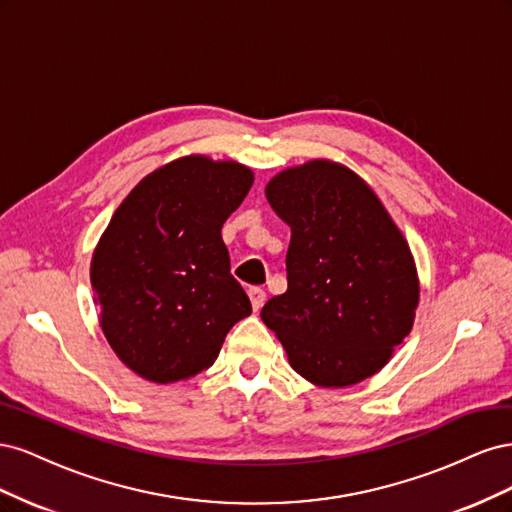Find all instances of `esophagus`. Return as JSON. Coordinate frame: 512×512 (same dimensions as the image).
I'll return each mask as SVG.
<instances>
[{
    "label": "esophagus",
    "instance_id": "1",
    "mask_svg": "<svg viewBox=\"0 0 512 512\" xmlns=\"http://www.w3.org/2000/svg\"><path fill=\"white\" fill-rule=\"evenodd\" d=\"M247 294H250V301H252V307L256 309V312H258V309H260L262 305H265V301H267V292L262 290L260 286H252L250 290H247Z\"/></svg>",
    "mask_w": 512,
    "mask_h": 512
}]
</instances>
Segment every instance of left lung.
<instances>
[{
    "label": "left lung",
    "mask_w": 512,
    "mask_h": 512,
    "mask_svg": "<svg viewBox=\"0 0 512 512\" xmlns=\"http://www.w3.org/2000/svg\"><path fill=\"white\" fill-rule=\"evenodd\" d=\"M290 226L288 290L260 312L292 369L327 389L380 371L418 305L410 247L378 196L329 160L288 168L267 185Z\"/></svg>",
    "instance_id": "obj_1"
}]
</instances>
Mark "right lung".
Returning <instances> with one entry per match:
<instances>
[{
	"mask_svg": "<svg viewBox=\"0 0 512 512\" xmlns=\"http://www.w3.org/2000/svg\"><path fill=\"white\" fill-rule=\"evenodd\" d=\"M252 183L237 162L181 158L138 183L104 230L91 260L102 331L145 380L200 374L232 324L252 314L222 241Z\"/></svg>",
	"mask_w": 512,
	"mask_h": 512,
	"instance_id": "add662e5",
	"label": "right lung"
}]
</instances>
